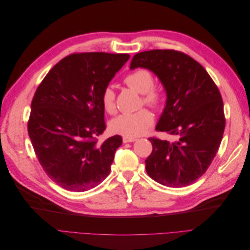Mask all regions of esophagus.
<instances>
[{"label":"esophagus","instance_id":"esophagus-1","mask_svg":"<svg viewBox=\"0 0 250 250\" xmlns=\"http://www.w3.org/2000/svg\"><path fill=\"white\" fill-rule=\"evenodd\" d=\"M138 139L135 138H129V137H123V143H132L135 142Z\"/></svg>","mask_w":250,"mask_h":250}]
</instances>
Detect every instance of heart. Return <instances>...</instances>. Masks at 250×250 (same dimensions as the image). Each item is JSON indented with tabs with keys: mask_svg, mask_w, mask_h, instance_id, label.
I'll return each mask as SVG.
<instances>
[{
	"mask_svg": "<svg viewBox=\"0 0 250 250\" xmlns=\"http://www.w3.org/2000/svg\"><path fill=\"white\" fill-rule=\"evenodd\" d=\"M124 83L138 93L142 94V103L151 107H160L164 102V94L161 89L153 86L154 76L147 69L134 70L128 73L123 79ZM100 101L103 109L109 115L116 113V93L109 85L105 86L100 96ZM154 123L152 112L147 108H143L135 112H128L120 115L110 122V129L124 137L134 138L145 133Z\"/></svg>",
	"mask_w": 250,
	"mask_h": 250,
	"instance_id": "obj_1",
	"label": "heart"
}]
</instances>
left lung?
Returning <instances> with one entry per match:
<instances>
[{"mask_svg": "<svg viewBox=\"0 0 250 250\" xmlns=\"http://www.w3.org/2000/svg\"><path fill=\"white\" fill-rule=\"evenodd\" d=\"M138 66L157 75L167 93L156 131L177 139L149 138L152 152L145 161L146 171L166 187H187L207 172L220 147L225 128L221 94L206 69L183 52H141L130 63V69Z\"/></svg>", "mask_w": 250, "mask_h": 250, "instance_id": "obj_1", "label": "left lung"}]
</instances>
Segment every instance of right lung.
<instances>
[{"label": "right lung", "mask_w": 250, "mask_h": 250, "mask_svg": "<svg viewBox=\"0 0 250 250\" xmlns=\"http://www.w3.org/2000/svg\"><path fill=\"white\" fill-rule=\"evenodd\" d=\"M128 54L74 53L52 67L37 87L28 120L35 155L64 190L84 192L108 176L122 138H97L106 125L100 96Z\"/></svg>", "instance_id": "right-lung-1"}]
</instances>
